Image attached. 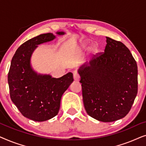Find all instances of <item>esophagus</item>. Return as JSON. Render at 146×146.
<instances>
[{
    "mask_svg": "<svg viewBox=\"0 0 146 146\" xmlns=\"http://www.w3.org/2000/svg\"><path fill=\"white\" fill-rule=\"evenodd\" d=\"M73 76L74 79L75 81H79L80 80V76L76 71L73 72Z\"/></svg>",
    "mask_w": 146,
    "mask_h": 146,
    "instance_id": "esophagus-1",
    "label": "esophagus"
}]
</instances>
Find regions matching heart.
<instances>
[{
  "label": "heart",
  "mask_w": 146,
  "mask_h": 146,
  "mask_svg": "<svg viewBox=\"0 0 146 146\" xmlns=\"http://www.w3.org/2000/svg\"><path fill=\"white\" fill-rule=\"evenodd\" d=\"M86 46H87V43L82 44L81 46H80V50L84 49L86 47ZM98 45L94 43V44H92L90 46V48H89V50H90V52L92 54H96L98 52Z\"/></svg>",
  "instance_id": "b5f03b06"
}]
</instances>
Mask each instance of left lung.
Listing matches in <instances>:
<instances>
[{
	"label": "left lung",
	"mask_w": 146,
	"mask_h": 146,
	"mask_svg": "<svg viewBox=\"0 0 146 146\" xmlns=\"http://www.w3.org/2000/svg\"><path fill=\"white\" fill-rule=\"evenodd\" d=\"M104 53L78 70L84 105L90 116L103 122L123 118L137 93V66L122 42L106 37Z\"/></svg>",
	"instance_id": "obj_1"
}]
</instances>
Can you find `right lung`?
I'll use <instances>...</instances> for the list:
<instances>
[{
	"label": "right lung",
	"instance_id": "add662e5",
	"mask_svg": "<svg viewBox=\"0 0 146 146\" xmlns=\"http://www.w3.org/2000/svg\"><path fill=\"white\" fill-rule=\"evenodd\" d=\"M55 38L52 33H46L29 40L17 49L11 61L8 75L11 100L24 116L33 121H46L56 116L63 94L74 81L72 72L56 78L37 73L32 66L31 57L38 45Z\"/></svg>",
	"mask_w": 146,
	"mask_h": 146
}]
</instances>
